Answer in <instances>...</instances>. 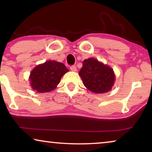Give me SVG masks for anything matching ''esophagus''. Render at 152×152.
Here are the masks:
<instances>
[{
	"label": "esophagus",
	"instance_id": "1",
	"mask_svg": "<svg viewBox=\"0 0 152 152\" xmlns=\"http://www.w3.org/2000/svg\"><path fill=\"white\" fill-rule=\"evenodd\" d=\"M70 70H72V71H73V72L77 71V68H76L75 66H71L70 67Z\"/></svg>",
	"mask_w": 152,
	"mask_h": 152
}]
</instances>
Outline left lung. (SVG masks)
<instances>
[{"mask_svg":"<svg viewBox=\"0 0 152 152\" xmlns=\"http://www.w3.org/2000/svg\"><path fill=\"white\" fill-rule=\"evenodd\" d=\"M84 85L95 93H104L111 90L115 82L113 70L107 65L93 58L83 61V66L79 72Z\"/></svg>","mask_w":152,"mask_h":152,"instance_id":"left-lung-1","label":"left lung"}]
</instances>
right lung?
<instances>
[{"mask_svg": "<svg viewBox=\"0 0 152 152\" xmlns=\"http://www.w3.org/2000/svg\"><path fill=\"white\" fill-rule=\"evenodd\" d=\"M68 71L64 64L47 61L37 66L30 72V85L38 93L50 92L56 88L61 78Z\"/></svg>", "mask_w": 152, "mask_h": 152, "instance_id": "1", "label": "right lung"}]
</instances>
